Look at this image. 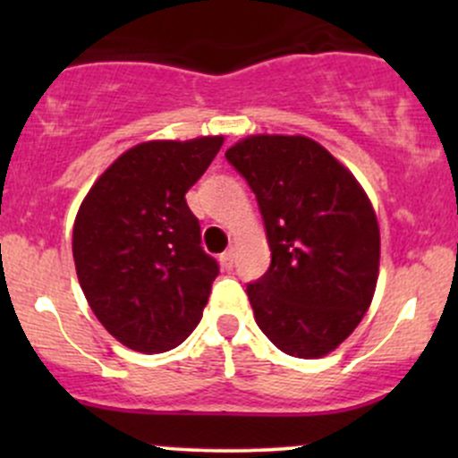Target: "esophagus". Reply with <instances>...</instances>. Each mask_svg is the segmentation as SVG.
I'll return each mask as SVG.
<instances>
[{
  "instance_id": "1",
  "label": "esophagus",
  "mask_w": 458,
  "mask_h": 458,
  "mask_svg": "<svg viewBox=\"0 0 458 458\" xmlns=\"http://www.w3.org/2000/svg\"><path fill=\"white\" fill-rule=\"evenodd\" d=\"M219 260H222V267L225 271H230L234 267V247H230V250H225L222 256H219Z\"/></svg>"
}]
</instances>
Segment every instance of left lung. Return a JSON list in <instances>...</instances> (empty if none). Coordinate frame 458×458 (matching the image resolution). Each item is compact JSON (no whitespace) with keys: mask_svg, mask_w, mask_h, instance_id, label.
<instances>
[{"mask_svg":"<svg viewBox=\"0 0 458 458\" xmlns=\"http://www.w3.org/2000/svg\"><path fill=\"white\" fill-rule=\"evenodd\" d=\"M259 202L271 265L247 284L262 334L286 355H327L364 318L379 276V224L355 176L303 135H251L225 150Z\"/></svg>","mask_w":458,"mask_h":458,"instance_id":"8db88e82","label":"left lung"}]
</instances>
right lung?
Segmentation results:
<instances>
[{
  "label": "right lung",
  "instance_id": "right-lung-1",
  "mask_svg": "<svg viewBox=\"0 0 458 458\" xmlns=\"http://www.w3.org/2000/svg\"><path fill=\"white\" fill-rule=\"evenodd\" d=\"M224 138L144 141L94 182L72 228L81 291L129 349L163 353L196 329L219 265L202 250L185 193Z\"/></svg>",
  "mask_w": 458,
  "mask_h": 458
}]
</instances>
